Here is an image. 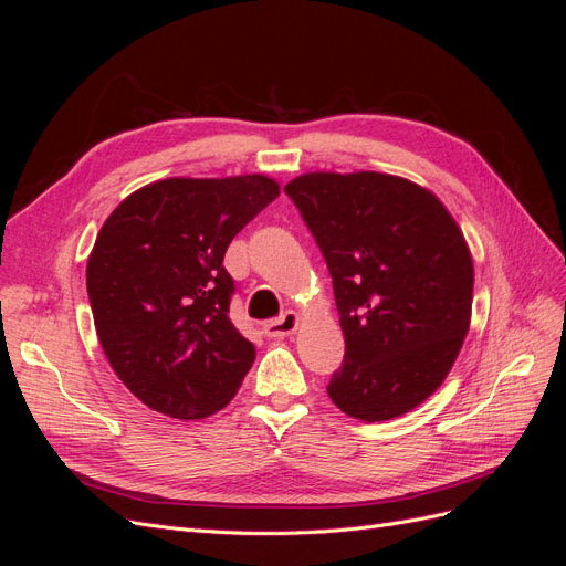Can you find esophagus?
Wrapping results in <instances>:
<instances>
[{
    "label": "esophagus",
    "instance_id": "1",
    "mask_svg": "<svg viewBox=\"0 0 566 566\" xmlns=\"http://www.w3.org/2000/svg\"><path fill=\"white\" fill-rule=\"evenodd\" d=\"M297 325H300V316L295 312H285L264 325V335L271 339H283L287 335H293L297 331Z\"/></svg>",
    "mask_w": 566,
    "mask_h": 566
}]
</instances>
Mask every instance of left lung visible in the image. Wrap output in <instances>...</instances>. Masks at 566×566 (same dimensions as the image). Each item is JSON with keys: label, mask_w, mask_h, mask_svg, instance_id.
Here are the masks:
<instances>
[{"label": "left lung", "mask_w": 566, "mask_h": 566, "mask_svg": "<svg viewBox=\"0 0 566 566\" xmlns=\"http://www.w3.org/2000/svg\"><path fill=\"white\" fill-rule=\"evenodd\" d=\"M285 193L328 264L345 361L328 397L380 422L447 380L470 331L474 266L460 227L427 188L382 172H310Z\"/></svg>", "instance_id": "left-lung-1"}]
</instances>
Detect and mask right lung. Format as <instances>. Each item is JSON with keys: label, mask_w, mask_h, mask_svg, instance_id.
<instances>
[{"label": "right lung", "mask_w": 566, "mask_h": 566, "mask_svg": "<svg viewBox=\"0 0 566 566\" xmlns=\"http://www.w3.org/2000/svg\"><path fill=\"white\" fill-rule=\"evenodd\" d=\"M264 175L172 177L127 196L101 227L87 293L101 347L136 399L169 418L224 408L254 361L229 318V243L276 200Z\"/></svg>", "instance_id": "1"}]
</instances>
